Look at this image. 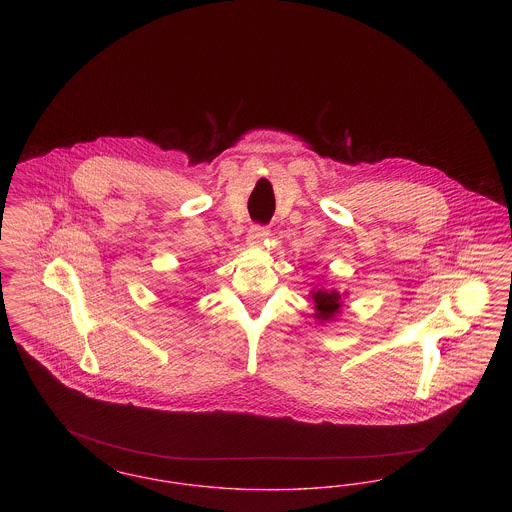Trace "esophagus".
<instances>
[{
    "label": "esophagus",
    "mask_w": 512,
    "mask_h": 512,
    "mask_svg": "<svg viewBox=\"0 0 512 512\" xmlns=\"http://www.w3.org/2000/svg\"><path fill=\"white\" fill-rule=\"evenodd\" d=\"M267 236L268 230L265 226H261V224H253V226L249 228V232H247V244L261 245Z\"/></svg>",
    "instance_id": "esophagus-1"
}]
</instances>
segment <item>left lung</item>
Segmentation results:
<instances>
[{"label":"left lung","instance_id":"left-lung-1","mask_svg":"<svg viewBox=\"0 0 512 512\" xmlns=\"http://www.w3.org/2000/svg\"><path fill=\"white\" fill-rule=\"evenodd\" d=\"M311 295L315 301V318L318 322H328L340 315L341 293L338 290L315 288Z\"/></svg>","mask_w":512,"mask_h":512}]
</instances>
